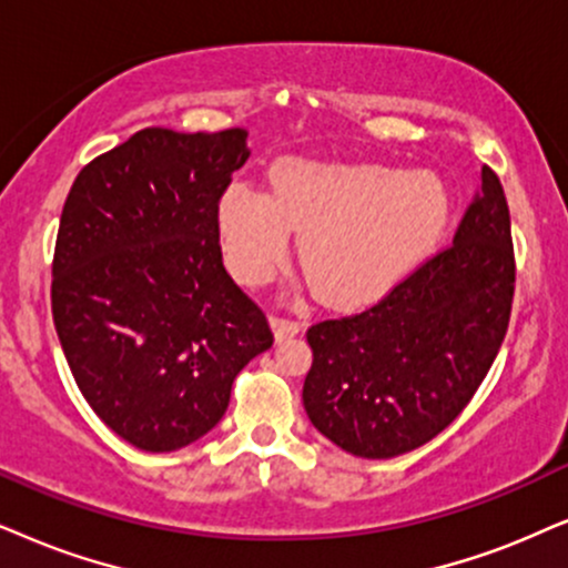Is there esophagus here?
I'll return each mask as SVG.
<instances>
[{"label":"esophagus","mask_w":568,"mask_h":568,"mask_svg":"<svg viewBox=\"0 0 568 568\" xmlns=\"http://www.w3.org/2000/svg\"><path fill=\"white\" fill-rule=\"evenodd\" d=\"M270 325H272V329H275L277 341H283V337H293V335L301 333V322L298 320L280 317V314H272Z\"/></svg>","instance_id":"1"}]
</instances>
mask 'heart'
<instances>
[{"instance_id":"1","label":"heart","mask_w":568,"mask_h":568,"mask_svg":"<svg viewBox=\"0 0 568 568\" xmlns=\"http://www.w3.org/2000/svg\"><path fill=\"white\" fill-rule=\"evenodd\" d=\"M450 196L433 172L385 164L283 162L272 193L233 183L220 201V239L241 283L272 277L301 231L298 260L329 304H369L440 243Z\"/></svg>"}]
</instances>
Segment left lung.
Segmentation results:
<instances>
[{
  "label": "left lung",
  "mask_w": 568,
  "mask_h": 568,
  "mask_svg": "<svg viewBox=\"0 0 568 568\" xmlns=\"http://www.w3.org/2000/svg\"><path fill=\"white\" fill-rule=\"evenodd\" d=\"M514 283L506 193L485 164L450 246L377 304L306 329L312 425L362 458H393L433 440L490 372L511 320Z\"/></svg>",
  "instance_id": "8db88e82"
}]
</instances>
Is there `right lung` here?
I'll list each match as a JSON object with an SVG mask.
<instances>
[{
	"label": "right lung",
	"mask_w": 568,
	"mask_h": 568,
	"mask_svg": "<svg viewBox=\"0 0 568 568\" xmlns=\"http://www.w3.org/2000/svg\"><path fill=\"white\" fill-rule=\"evenodd\" d=\"M248 131L143 128L78 172L52 262V317L93 414L135 448L199 440L272 346L222 264L220 199Z\"/></svg>",
	"instance_id": "add662e5"
}]
</instances>
